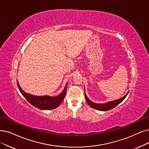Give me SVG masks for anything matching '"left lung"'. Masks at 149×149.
I'll list each match as a JSON object with an SVG mask.
<instances>
[{
  "instance_id": "obj_1",
  "label": "left lung",
  "mask_w": 149,
  "mask_h": 149,
  "mask_svg": "<svg viewBox=\"0 0 149 149\" xmlns=\"http://www.w3.org/2000/svg\"><path fill=\"white\" fill-rule=\"evenodd\" d=\"M128 93V92H127V93L125 95L124 97H123L122 98H121L120 99H118V100H116L114 101H112V102H109L108 103H104V104H98V103H95L92 102V101H91L87 97L86 94H85V98H86L87 103L88 104L89 106L92 107V108L99 110V111H108V110L112 109L114 108H115L117 105H118L120 103H121L122 101L125 98Z\"/></svg>"
}]
</instances>
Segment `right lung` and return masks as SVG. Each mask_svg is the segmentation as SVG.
I'll use <instances>...</instances> for the list:
<instances>
[{"label":"right lung","instance_id":"obj_1","mask_svg":"<svg viewBox=\"0 0 149 149\" xmlns=\"http://www.w3.org/2000/svg\"><path fill=\"white\" fill-rule=\"evenodd\" d=\"M17 87H18L19 90L21 94L23 95L24 98L28 101L33 106L36 108L43 109V110H51L55 109L61 104V103L63 102L64 97H65L67 91V83L63 91L57 97H51L49 96H34L32 95H30L22 91V89L21 88L18 82L17 81Z\"/></svg>","mask_w":149,"mask_h":149}]
</instances>
